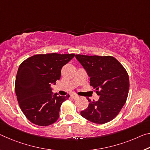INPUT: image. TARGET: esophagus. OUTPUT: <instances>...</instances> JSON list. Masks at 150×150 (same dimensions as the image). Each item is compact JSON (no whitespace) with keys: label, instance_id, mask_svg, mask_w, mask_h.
<instances>
[{"label":"esophagus","instance_id":"obj_1","mask_svg":"<svg viewBox=\"0 0 150 150\" xmlns=\"http://www.w3.org/2000/svg\"><path fill=\"white\" fill-rule=\"evenodd\" d=\"M71 98H73V99H76L78 97V96H77V95H75V94H72L71 96Z\"/></svg>","mask_w":150,"mask_h":150}]
</instances>
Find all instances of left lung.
I'll return each mask as SVG.
<instances>
[{
  "instance_id": "left-lung-1",
  "label": "left lung",
  "mask_w": 150,
  "mask_h": 150,
  "mask_svg": "<svg viewBox=\"0 0 150 150\" xmlns=\"http://www.w3.org/2000/svg\"><path fill=\"white\" fill-rule=\"evenodd\" d=\"M90 77V85L99 96L81 111L82 117L93 123L103 124L113 120L124 105L129 93V80L126 70L111 56L76 54Z\"/></svg>"
}]
</instances>
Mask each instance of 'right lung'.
Returning a JSON list of instances; mask_svg holds the SVG:
<instances>
[{
  "label": "right lung",
  "mask_w": 150,
  "mask_h": 150,
  "mask_svg": "<svg viewBox=\"0 0 150 150\" xmlns=\"http://www.w3.org/2000/svg\"><path fill=\"white\" fill-rule=\"evenodd\" d=\"M74 57L75 54H39L20 65L15 93L21 110L30 122L47 126L58 120L61 104L69 95H53L51 85L60 79L61 69Z\"/></svg>",
  "instance_id": "right-lung-1"
}]
</instances>
